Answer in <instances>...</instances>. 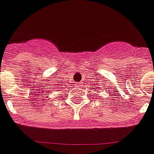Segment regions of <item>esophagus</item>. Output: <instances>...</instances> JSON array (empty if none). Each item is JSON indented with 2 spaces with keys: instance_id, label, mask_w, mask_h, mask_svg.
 <instances>
[{
  "instance_id": "esophagus-1",
  "label": "esophagus",
  "mask_w": 154,
  "mask_h": 154,
  "mask_svg": "<svg viewBox=\"0 0 154 154\" xmlns=\"http://www.w3.org/2000/svg\"><path fill=\"white\" fill-rule=\"evenodd\" d=\"M77 86H80V84H77Z\"/></svg>"
}]
</instances>
